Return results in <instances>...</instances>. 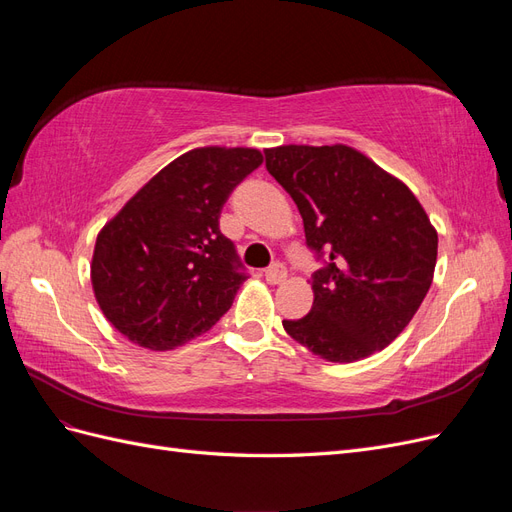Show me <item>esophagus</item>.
<instances>
[{
    "label": "esophagus",
    "instance_id": "34e87169",
    "mask_svg": "<svg viewBox=\"0 0 512 512\" xmlns=\"http://www.w3.org/2000/svg\"><path fill=\"white\" fill-rule=\"evenodd\" d=\"M286 267L282 265V262H275V265H271L267 271H265V277L269 284H282L286 280Z\"/></svg>",
    "mask_w": 512,
    "mask_h": 512
}]
</instances>
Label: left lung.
Returning <instances> with one entry per match:
<instances>
[{"instance_id":"1","label":"left lung","mask_w":512,"mask_h":512,"mask_svg":"<svg viewBox=\"0 0 512 512\" xmlns=\"http://www.w3.org/2000/svg\"><path fill=\"white\" fill-rule=\"evenodd\" d=\"M267 170L297 205L307 245L327 256L314 303L286 333L331 363L389 346L433 282L438 232L408 185L348 145L265 149Z\"/></svg>"}]
</instances>
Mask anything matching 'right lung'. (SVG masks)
I'll return each mask as SVG.
<instances>
[{
  "instance_id": "obj_1",
  "label": "right lung",
  "mask_w": 512,
  "mask_h": 512,
  "mask_svg": "<svg viewBox=\"0 0 512 512\" xmlns=\"http://www.w3.org/2000/svg\"><path fill=\"white\" fill-rule=\"evenodd\" d=\"M252 147H196L153 175L98 232L91 286L104 318L147 350L207 333L245 275L220 213L262 164Z\"/></svg>"
}]
</instances>
